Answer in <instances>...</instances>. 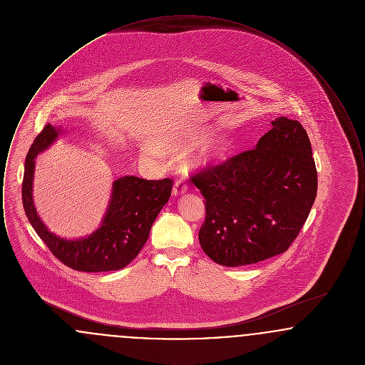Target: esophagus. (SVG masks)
<instances>
[{
	"mask_svg": "<svg viewBox=\"0 0 365 365\" xmlns=\"http://www.w3.org/2000/svg\"><path fill=\"white\" fill-rule=\"evenodd\" d=\"M186 191H187V187H186V185H185V183L182 182V180H176L174 189H173V194H174L175 197H179V195L185 194Z\"/></svg>",
	"mask_w": 365,
	"mask_h": 365,
	"instance_id": "34e87169",
	"label": "esophagus"
}]
</instances>
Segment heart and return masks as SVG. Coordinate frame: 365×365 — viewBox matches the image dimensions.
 <instances>
[{
    "label": "heart",
    "mask_w": 365,
    "mask_h": 365,
    "mask_svg": "<svg viewBox=\"0 0 365 365\" xmlns=\"http://www.w3.org/2000/svg\"><path fill=\"white\" fill-rule=\"evenodd\" d=\"M207 134V130H198L189 134L186 138L165 142L161 145V149L165 153H179L185 149H187L192 143H195L198 139L202 138ZM231 139L226 134H212L207 138L202 139L191 152L190 164L192 167H209L213 164H217L223 161L230 150H231ZM145 152L148 155L157 156L156 152L150 148H146Z\"/></svg>",
    "instance_id": "heart-1"
}]
</instances>
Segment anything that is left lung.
Listing matches in <instances>:
<instances>
[{
    "label": "left lung",
    "instance_id": "1",
    "mask_svg": "<svg viewBox=\"0 0 365 365\" xmlns=\"http://www.w3.org/2000/svg\"><path fill=\"white\" fill-rule=\"evenodd\" d=\"M255 149L195 176L207 217L202 250L225 267L260 262L286 252L308 219L317 173L301 123L277 118Z\"/></svg>",
    "mask_w": 365,
    "mask_h": 365
}]
</instances>
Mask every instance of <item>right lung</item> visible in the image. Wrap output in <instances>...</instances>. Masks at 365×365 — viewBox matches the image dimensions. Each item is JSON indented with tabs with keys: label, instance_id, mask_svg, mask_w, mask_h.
<instances>
[{
	"label": "right lung",
	"instance_id": "right-lung-1",
	"mask_svg": "<svg viewBox=\"0 0 365 365\" xmlns=\"http://www.w3.org/2000/svg\"><path fill=\"white\" fill-rule=\"evenodd\" d=\"M66 130L46 124L34 139L24 164L21 185L23 207L38 237L67 267L83 272L118 271L138 256L149 238L157 215L168 202L173 180H145L125 175L112 183L110 198L100 227L90 235L67 240L56 235L35 209V158L49 149Z\"/></svg>",
	"mask_w": 365,
	"mask_h": 365
}]
</instances>
